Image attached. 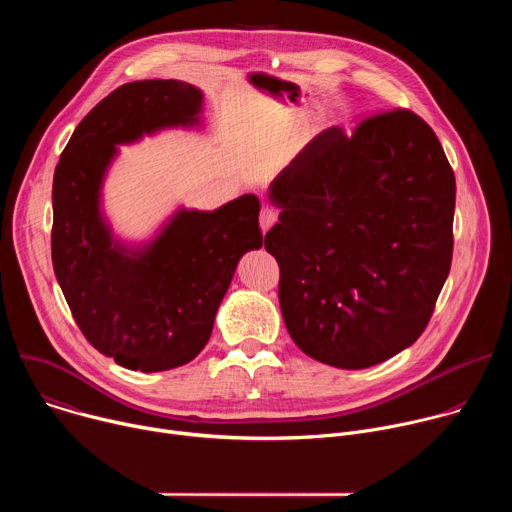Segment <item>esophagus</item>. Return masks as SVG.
Here are the masks:
<instances>
[{"instance_id": "esophagus-1", "label": "esophagus", "mask_w": 512, "mask_h": 512, "mask_svg": "<svg viewBox=\"0 0 512 512\" xmlns=\"http://www.w3.org/2000/svg\"><path fill=\"white\" fill-rule=\"evenodd\" d=\"M277 221V212L271 208V206H263L261 208V214H259V225H261V231L267 233Z\"/></svg>"}]
</instances>
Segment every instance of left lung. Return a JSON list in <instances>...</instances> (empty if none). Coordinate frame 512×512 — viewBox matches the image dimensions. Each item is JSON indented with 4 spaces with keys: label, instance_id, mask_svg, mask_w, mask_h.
I'll return each instance as SVG.
<instances>
[{
    "label": "left lung",
    "instance_id": "left-lung-1",
    "mask_svg": "<svg viewBox=\"0 0 512 512\" xmlns=\"http://www.w3.org/2000/svg\"><path fill=\"white\" fill-rule=\"evenodd\" d=\"M265 249L294 342L338 369H369L425 330L454 251L456 178L413 111L316 135L271 182Z\"/></svg>",
    "mask_w": 512,
    "mask_h": 512
}]
</instances>
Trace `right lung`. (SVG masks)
Wrapping results in <instances>:
<instances>
[{
  "label": "right lung",
  "mask_w": 512,
  "mask_h": 512,
  "mask_svg": "<svg viewBox=\"0 0 512 512\" xmlns=\"http://www.w3.org/2000/svg\"><path fill=\"white\" fill-rule=\"evenodd\" d=\"M202 91L182 81H135L105 97L68 139L52 182V265L85 338L121 367L170 371L208 342L239 259L263 245L259 198L212 212L176 210L141 247L113 237L101 212L117 145L200 123Z\"/></svg>",
  "instance_id": "right-lung-1"
}]
</instances>
